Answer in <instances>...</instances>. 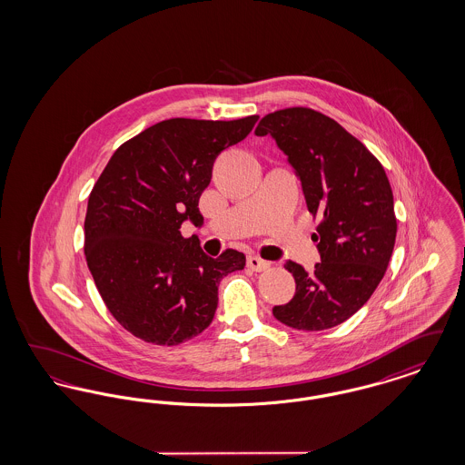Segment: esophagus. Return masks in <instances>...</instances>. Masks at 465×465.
<instances>
[{"label":"esophagus","mask_w":465,"mask_h":465,"mask_svg":"<svg viewBox=\"0 0 465 465\" xmlns=\"http://www.w3.org/2000/svg\"><path fill=\"white\" fill-rule=\"evenodd\" d=\"M247 266L251 270H254V272H265V270L270 268V263L265 262V260H262V258H258V256H249L247 258Z\"/></svg>","instance_id":"obj_1"}]
</instances>
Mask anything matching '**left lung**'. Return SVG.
Returning a JSON list of instances; mask_svg holds the SVG:
<instances>
[{
  "label": "left lung",
  "instance_id": "left-lung-1",
  "mask_svg": "<svg viewBox=\"0 0 465 465\" xmlns=\"http://www.w3.org/2000/svg\"><path fill=\"white\" fill-rule=\"evenodd\" d=\"M254 133L270 134L288 155L310 214L321 218L312 235L321 263L312 273L284 265L296 292L273 317L294 330H330L371 298L391 262L398 222L389 177L357 137L312 108L268 113Z\"/></svg>",
  "mask_w": 465,
  "mask_h": 465
}]
</instances>
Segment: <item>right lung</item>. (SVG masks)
I'll return each mask as SVG.
<instances>
[{
	"label": "right lung",
	"mask_w": 465,
	"mask_h": 465,
	"mask_svg": "<svg viewBox=\"0 0 465 465\" xmlns=\"http://www.w3.org/2000/svg\"><path fill=\"white\" fill-rule=\"evenodd\" d=\"M258 118L158 122L125 141L95 181L85 260L111 315L135 338L171 347L197 336L214 319L220 281L245 266L235 249L207 256L181 224H202L199 199L216 156Z\"/></svg>",
	"instance_id": "1"
}]
</instances>
